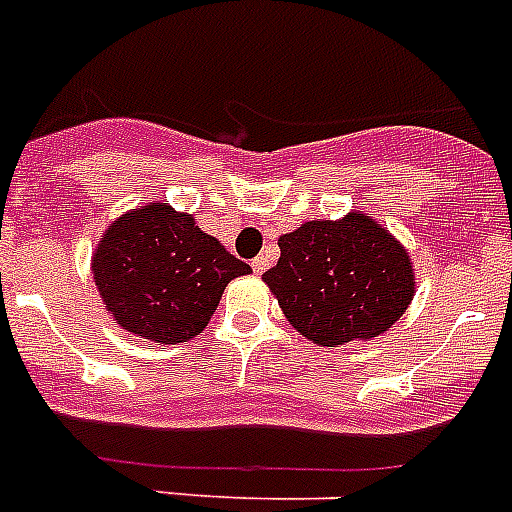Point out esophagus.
<instances>
[{
	"instance_id": "34e87169",
	"label": "esophagus",
	"mask_w": 512,
	"mask_h": 512,
	"mask_svg": "<svg viewBox=\"0 0 512 512\" xmlns=\"http://www.w3.org/2000/svg\"><path fill=\"white\" fill-rule=\"evenodd\" d=\"M268 268H270V260H268V257L260 255V257H255V260H252V270H255L257 276H263V273H265V270H268Z\"/></svg>"
}]
</instances>
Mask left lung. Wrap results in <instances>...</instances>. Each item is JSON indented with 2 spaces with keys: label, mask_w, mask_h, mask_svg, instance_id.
Masks as SVG:
<instances>
[{
  "label": "left lung",
  "mask_w": 512,
  "mask_h": 512,
  "mask_svg": "<svg viewBox=\"0 0 512 512\" xmlns=\"http://www.w3.org/2000/svg\"><path fill=\"white\" fill-rule=\"evenodd\" d=\"M278 247L281 257L263 281L296 333L317 346L372 341L401 320L416 294L409 249L362 210L302 223Z\"/></svg>",
  "instance_id": "8db88e82"
}]
</instances>
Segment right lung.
<instances>
[{
  "label": "right lung",
  "mask_w": 512,
  "mask_h": 512,
  "mask_svg": "<svg viewBox=\"0 0 512 512\" xmlns=\"http://www.w3.org/2000/svg\"><path fill=\"white\" fill-rule=\"evenodd\" d=\"M90 270L119 328L153 343L200 336L229 281L252 273L169 203L137 205L109 223Z\"/></svg>",
  "instance_id": "1"
}]
</instances>
